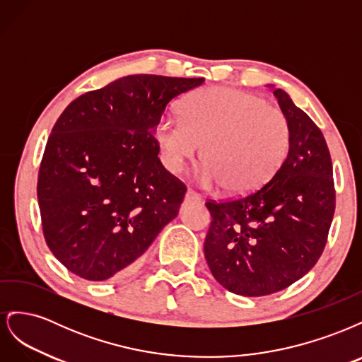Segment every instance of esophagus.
<instances>
[{
	"label": "esophagus",
	"mask_w": 362,
	"mask_h": 362,
	"mask_svg": "<svg viewBox=\"0 0 362 362\" xmlns=\"http://www.w3.org/2000/svg\"><path fill=\"white\" fill-rule=\"evenodd\" d=\"M201 201V196L196 193V192H193V190H187L185 192V194H184V204H198Z\"/></svg>",
	"instance_id": "1"
}]
</instances>
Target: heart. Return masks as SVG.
Instances as JSON below:
<instances>
[{"mask_svg": "<svg viewBox=\"0 0 362 362\" xmlns=\"http://www.w3.org/2000/svg\"><path fill=\"white\" fill-rule=\"evenodd\" d=\"M154 134L163 166L182 169L201 145L204 184H218L228 194H247L269 182L286 163L291 127L281 108L233 87H208L190 93L180 117L163 116Z\"/></svg>", "mask_w": 362, "mask_h": 362, "instance_id": "b5f03b06", "label": "heart"}]
</instances>
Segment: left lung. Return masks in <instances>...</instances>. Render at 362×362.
Wrapping results in <instances>:
<instances>
[{"label": "left lung", "instance_id": "obj_1", "mask_svg": "<svg viewBox=\"0 0 362 362\" xmlns=\"http://www.w3.org/2000/svg\"><path fill=\"white\" fill-rule=\"evenodd\" d=\"M273 95L291 127L286 163L255 192L205 202L206 264L222 287L249 298L281 291L308 273L335 211L332 160L320 128L282 89Z\"/></svg>", "mask_w": 362, "mask_h": 362}]
</instances>
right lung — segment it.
Instances as JSON below:
<instances>
[{
    "label": "right lung",
    "mask_w": 362,
    "mask_h": 362,
    "mask_svg": "<svg viewBox=\"0 0 362 362\" xmlns=\"http://www.w3.org/2000/svg\"><path fill=\"white\" fill-rule=\"evenodd\" d=\"M204 78L128 75L74 100L37 177L45 242L87 281L122 275L177 217L187 187L163 168L154 136L170 101Z\"/></svg>",
    "instance_id": "obj_1"
}]
</instances>
